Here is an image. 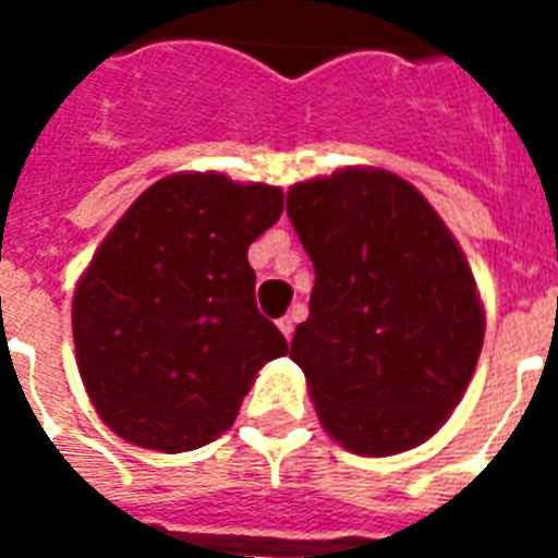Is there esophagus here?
Returning a JSON list of instances; mask_svg holds the SVG:
<instances>
[{
  "label": "esophagus",
  "mask_w": 558,
  "mask_h": 558,
  "mask_svg": "<svg viewBox=\"0 0 558 558\" xmlns=\"http://www.w3.org/2000/svg\"><path fill=\"white\" fill-rule=\"evenodd\" d=\"M278 328L283 331V338L292 340V331H295V316H280Z\"/></svg>",
  "instance_id": "1"
}]
</instances>
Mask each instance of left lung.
I'll use <instances>...</instances> for the list:
<instances>
[{
    "label": "left lung",
    "mask_w": 558,
    "mask_h": 558,
    "mask_svg": "<svg viewBox=\"0 0 558 558\" xmlns=\"http://www.w3.org/2000/svg\"><path fill=\"white\" fill-rule=\"evenodd\" d=\"M287 215L316 271L290 359L328 436L364 457L430 439L484 343V307L454 235L410 182L367 167L292 184Z\"/></svg>",
    "instance_id": "8db88e82"
}]
</instances>
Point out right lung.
Segmentation results:
<instances>
[{
  "instance_id": "right-lung-1",
  "label": "right lung",
  "mask_w": 558,
  "mask_h": 558,
  "mask_svg": "<svg viewBox=\"0 0 558 558\" xmlns=\"http://www.w3.org/2000/svg\"><path fill=\"white\" fill-rule=\"evenodd\" d=\"M280 211V187L175 172L119 218L71 311L80 376L110 430L163 454L230 430L256 371L290 352L256 311L247 263Z\"/></svg>"
}]
</instances>
